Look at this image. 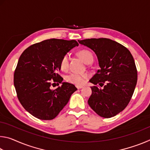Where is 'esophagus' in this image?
Instances as JSON below:
<instances>
[{"mask_svg": "<svg viewBox=\"0 0 150 150\" xmlns=\"http://www.w3.org/2000/svg\"><path fill=\"white\" fill-rule=\"evenodd\" d=\"M76 87H77L78 89H80V88H82L83 87V86H79V85H76Z\"/></svg>", "mask_w": 150, "mask_h": 150, "instance_id": "obj_1", "label": "esophagus"}]
</instances>
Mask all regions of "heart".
I'll list each match as a JSON object with an SVG mask.
<instances>
[{"label": "heart", "instance_id": "heart-1", "mask_svg": "<svg viewBox=\"0 0 150 150\" xmlns=\"http://www.w3.org/2000/svg\"><path fill=\"white\" fill-rule=\"evenodd\" d=\"M79 56L83 62L87 64L91 63L93 61V56L92 53L87 50H82L79 52ZM69 54H65L62 57L60 61V68L62 70L67 69L69 66ZM88 78V75L83 73V74H77V73H70L66 77V81L67 82L76 85H81L85 83V80Z\"/></svg>", "mask_w": 150, "mask_h": 150}]
</instances>
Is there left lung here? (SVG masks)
Here are the masks:
<instances>
[{
  "mask_svg": "<svg viewBox=\"0 0 150 150\" xmlns=\"http://www.w3.org/2000/svg\"><path fill=\"white\" fill-rule=\"evenodd\" d=\"M78 42L95 53L100 68L89 80L96 86L91 87L88 105L101 117L115 116L128 105L135 89L138 74L133 56L124 45L110 39Z\"/></svg>",
  "mask_w": 150,
  "mask_h": 150,
  "instance_id": "8db88e82",
  "label": "left lung"
}]
</instances>
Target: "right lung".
Here are the masks:
<instances>
[{
	"label": "right lung",
	"mask_w": 150,
	"mask_h": 150,
	"mask_svg": "<svg viewBox=\"0 0 150 150\" xmlns=\"http://www.w3.org/2000/svg\"><path fill=\"white\" fill-rule=\"evenodd\" d=\"M78 45L75 40L50 39L30 45L20 55L14 75V87L21 105L35 118L54 119L77 90L74 85L62 82L57 73L62 57ZM53 82H62V87L52 90Z\"/></svg>",
	"instance_id": "right-lung-1"
}]
</instances>
